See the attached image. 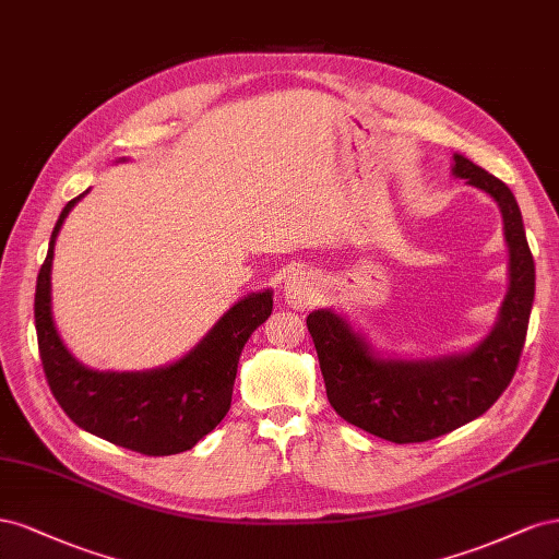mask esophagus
Returning <instances> with one entry per match:
<instances>
[{
	"instance_id": "obj_1",
	"label": "esophagus",
	"mask_w": 559,
	"mask_h": 559,
	"mask_svg": "<svg viewBox=\"0 0 559 559\" xmlns=\"http://www.w3.org/2000/svg\"><path fill=\"white\" fill-rule=\"evenodd\" d=\"M283 295H285V301H288L293 309H309L313 305V297H316L313 276L309 274V271H293V274L285 278Z\"/></svg>"
}]
</instances>
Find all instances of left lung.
I'll return each instance as SVG.
<instances>
[{
  "label": "left lung",
  "mask_w": 559,
  "mask_h": 559,
  "mask_svg": "<svg viewBox=\"0 0 559 559\" xmlns=\"http://www.w3.org/2000/svg\"><path fill=\"white\" fill-rule=\"evenodd\" d=\"M452 170L456 178L487 191L503 215L510 288L489 337L466 356L426 362L377 360L337 313L321 309L307 318L334 412L397 444L433 440L485 414L508 389L527 340L534 258L513 191L461 154H454Z\"/></svg>",
  "instance_id": "left-lung-1"
}]
</instances>
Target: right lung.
<instances>
[{
	"mask_svg": "<svg viewBox=\"0 0 559 559\" xmlns=\"http://www.w3.org/2000/svg\"><path fill=\"white\" fill-rule=\"evenodd\" d=\"M79 194L62 209L39 269L35 323L41 368L62 412L88 433L145 456L180 454L209 436L231 407L238 358L250 334L271 316V293L234 305L194 350L152 372H93L62 346L51 318V262L58 229Z\"/></svg>",
	"mask_w": 559,
	"mask_h": 559,
	"instance_id": "add662e5",
	"label": "right lung"
}]
</instances>
